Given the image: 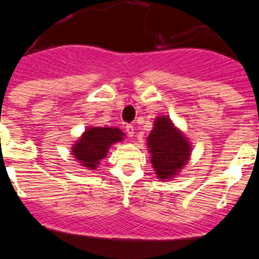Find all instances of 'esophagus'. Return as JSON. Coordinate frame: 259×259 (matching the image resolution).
Listing matches in <instances>:
<instances>
[{
	"instance_id": "34e87169",
	"label": "esophagus",
	"mask_w": 259,
	"mask_h": 259,
	"mask_svg": "<svg viewBox=\"0 0 259 259\" xmlns=\"http://www.w3.org/2000/svg\"><path fill=\"white\" fill-rule=\"evenodd\" d=\"M125 130H126L127 135H129L130 138H133L134 134H135V129H134V126L132 125V124H127V125L125 126Z\"/></svg>"
}]
</instances>
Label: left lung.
I'll return each instance as SVG.
<instances>
[{"mask_svg":"<svg viewBox=\"0 0 259 259\" xmlns=\"http://www.w3.org/2000/svg\"><path fill=\"white\" fill-rule=\"evenodd\" d=\"M151 163L160 180L174 178L186 164L191 146L168 117H158L147 138Z\"/></svg>","mask_w":259,"mask_h":259,"instance_id":"8db88e82","label":"left lung"}]
</instances>
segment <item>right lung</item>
Returning <instances> with one entry per match:
<instances>
[{
    "label": "right lung",
    "mask_w": 259,
    "mask_h": 259,
    "mask_svg": "<svg viewBox=\"0 0 259 259\" xmlns=\"http://www.w3.org/2000/svg\"><path fill=\"white\" fill-rule=\"evenodd\" d=\"M124 134L118 127H89L72 147V154L89 170H95L100 160L107 156L111 145L123 140Z\"/></svg>",
    "instance_id": "right-lung-1"
}]
</instances>
